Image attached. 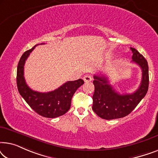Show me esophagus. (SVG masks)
<instances>
[{
  "mask_svg": "<svg viewBox=\"0 0 158 158\" xmlns=\"http://www.w3.org/2000/svg\"><path fill=\"white\" fill-rule=\"evenodd\" d=\"M83 81L85 82V83H89L92 81V77L89 75H86L83 77Z\"/></svg>",
  "mask_w": 158,
  "mask_h": 158,
  "instance_id": "obj_1",
  "label": "esophagus"
}]
</instances>
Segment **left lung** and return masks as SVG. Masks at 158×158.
Instances as JSON below:
<instances>
[{
  "instance_id": "1",
  "label": "left lung",
  "mask_w": 158,
  "mask_h": 158,
  "mask_svg": "<svg viewBox=\"0 0 158 158\" xmlns=\"http://www.w3.org/2000/svg\"><path fill=\"white\" fill-rule=\"evenodd\" d=\"M132 62L142 69V81L138 89L132 94H120L109 84L106 76L95 75L93 96L94 111L99 117L110 120L124 117L131 113L145 96L149 87V68L148 62L137 49L131 47Z\"/></svg>"
}]
</instances>
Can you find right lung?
I'll use <instances>...</instances> for the list:
<instances>
[{"label": "right lung", "instance_id": "obj_1", "mask_svg": "<svg viewBox=\"0 0 158 158\" xmlns=\"http://www.w3.org/2000/svg\"><path fill=\"white\" fill-rule=\"evenodd\" d=\"M37 45L26 51L20 58L17 67V88L21 96L34 111L44 117L56 118L62 116L70 109L73 95L84 81L82 79L68 81L57 89L47 93L31 90L25 81L23 67L30 53Z\"/></svg>", "mask_w": 158, "mask_h": 158}]
</instances>
